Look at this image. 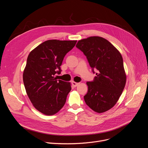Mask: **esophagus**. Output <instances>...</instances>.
Listing matches in <instances>:
<instances>
[{"instance_id": "esophagus-1", "label": "esophagus", "mask_w": 148, "mask_h": 148, "mask_svg": "<svg viewBox=\"0 0 148 148\" xmlns=\"http://www.w3.org/2000/svg\"><path fill=\"white\" fill-rule=\"evenodd\" d=\"M71 84H72V85H73V86L74 87H76L78 84H79V83H78V82H74V81H72L71 82Z\"/></svg>"}]
</instances>
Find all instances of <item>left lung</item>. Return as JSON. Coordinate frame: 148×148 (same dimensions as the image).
Masks as SVG:
<instances>
[{"label":"left lung","mask_w":148,"mask_h":148,"mask_svg":"<svg viewBox=\"0 0 148 148\" xmlns=\"http://www.w3.org/2000/svg\"><path fill=\"white\" fill-rule=\"evenodd\" d=\"M88 60L92 71V81L87 82L88 92L84 97L88 106L98 113L112 108L117 102L126 84L122 57L107 40L92 36L79 40L76 45Z\"/></svg>","instance_id":"1"}]
</instances>
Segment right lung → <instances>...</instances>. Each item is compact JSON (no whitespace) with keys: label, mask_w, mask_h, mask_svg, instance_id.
<instances>
[{"label":"right lung","mask_w":148,"mask_h":148,"mask_svg":"<svg viewBox=\"0 0 148 148\" xmlns=\"http://www.w3.org/2000/svg\"><path fill=\"white\" fill-rule=\"evenodd\" d=\"M77 40H49L28 56L23 79L26 93L34 108L46 115H54L64 106L71 84L57 79L66 54Z\"/></svg>","instance_id":"obj_1"}]
</instances>
